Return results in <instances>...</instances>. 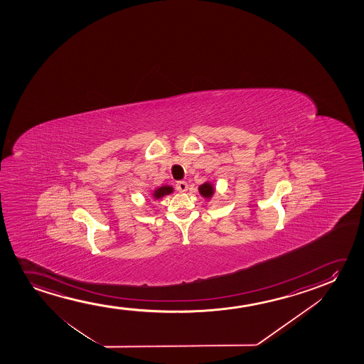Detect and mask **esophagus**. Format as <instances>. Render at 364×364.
Instances as JSON below:
<instances>
[{
  "instance_id": "34e87169",
  "label": "esophagus",
  "mask_w": 364,
  "mask_h": 364,
  "mask_svg": "<svg viewBox=\"0 0 364 364\" xmlns=\"http://www.w3.org/2000/svg\"><path fill=\"white\" fill-rule=\"evenodd\" d=\"M176 190H178L179 193H185V191L188 190V183H186V181H178V183H176Z\"/></svg>"
}]
</instances>
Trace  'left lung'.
<instances>
[{
    "mask_svg": "<svg viewBox=\"0 0 364 364\" xmlns=\"http://www.w3.org/2000/svg\"><path fill=\"white\" fill-rule=\"evenodd\" d=\"M199 193L205 199H211L215 194V185L211 181H205L199 186Z\"/></svg>",
    "mask_w": 364,
    "mask_h": 364,
    "instance_id": "obj_1",
    "label": "left lung"
}]
</instances>
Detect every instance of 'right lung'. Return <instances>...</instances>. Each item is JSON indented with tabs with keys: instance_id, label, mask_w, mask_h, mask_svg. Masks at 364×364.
I'll use <instances>...</instances> for the list:
<instances>
[{
	"instance_id": "add662e5",
	"label": "right lung",
	"mask_w": 364,
	"mask_h": 364,
	"mask_svg": "<svg viewBox=\"0 0 364 364\" xmlns=\"http://www.w3.org/2000/svg\"><path fill=\"white\" fill-rule=\"evenodd\" d=\"M173 191H174L173 186L163 185V186H159V188H155V189L151 191V198L154 200H159L166 196V195L171 194Z\"/></svg>"
}]
</instances>
